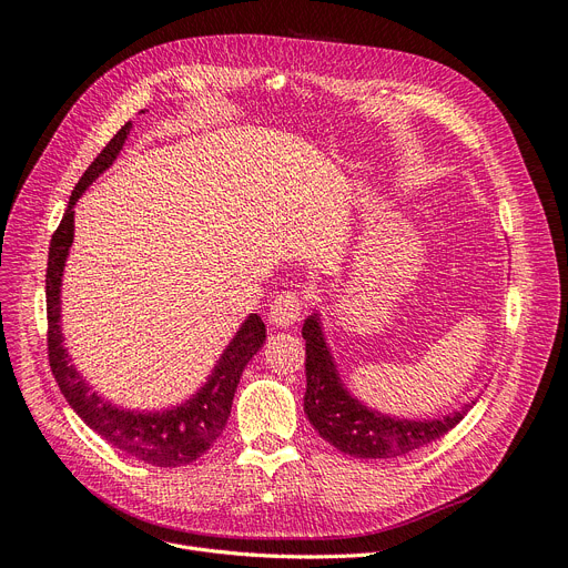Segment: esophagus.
Here are the masks:
<instances>
[{
	"label": "esophagus",
	"mask_w": 568,
	"mask_h": 568,
	"mask_svg": "<svg viewBox=\"0 0 568 568\" xmlns=\"http://www.w3.org/2000/svg\"><path fill=\"white\" fill-rule=\"evenodd\" d=\"M302 311H304L302 296L296 292L276 294L272 308H268V324L278 326V329H287V326L302 320Z\"/></svg>",
	"instance_id": "34e87169"
}]
</instances>
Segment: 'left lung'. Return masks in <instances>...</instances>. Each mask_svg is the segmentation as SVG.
I'll list each match as a JSON object with an SVG mask.
<instances>
[{
	"instance_id": "obj_1",
	"label": "left lung",
	"mask_w": 568,
	"mask_h": 568,
	"mask_svg": "<svg viewBox=\"0 0 568 568\" xmlns=\"http://www.w3.org/2000/svg\"><path fill=\"white\" fill-rule=\"evenodd\" d=\"M306 396L304 412L322 439L354 458H396L426 446L456 428L469 407L467 403L439 419H400L371 409L354 398L341 379L322 329L320 313L306 317Z\"/></svg>"
}]
</instances>
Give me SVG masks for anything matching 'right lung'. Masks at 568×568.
<instances>
[{"label":"right lung","mask_w":568,"mask_h":568,"mask_svg":"<svg viewBox=\"0 0 568 568\" xmlns=\"http://www.w3.org/2000/svg\"><path fill=\"white\" fill-rule=\"evenodd\" d=\"M131 129V122L119 129L103 152L94 159V163L84 170L71 193L67 214L52 234L45 274L48 359L67 403L89 428L110 442L114 449L154 467H179L206 454L209 446L223 433L239 377H242L244 368L253 359V354H257V349L264 345L266 326L260 315L251 313L244 324L239 326V332L227 343L212 375L206 377L200 389L182 405L159 412L124 409L105 400L99 396V392H92L89 382L82 379L78 368L71 364L62 334V276L73 244V206L80 195L92 186V182H97L99 174H103L114 163Z\"/></svg>","instance_id":"right-lung-1"}]
</instances>
